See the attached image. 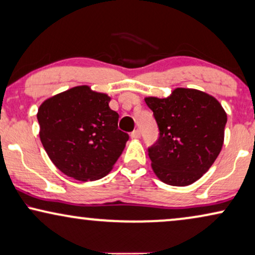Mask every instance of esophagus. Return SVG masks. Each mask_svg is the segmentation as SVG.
<instances>
[{"label":"esophagus","instance_id":"34e87169","mask_svg":"<svg viewBox=\"0 0 255 255\" xmlns=\"http://www.w3.org/2000/svg\"><path fill=\"white\" fill-rule=\"evenodd\" d=\"M131 138H133V139L140 138V131H139V130H134L133 132H131Z\"/></svg>","mask_w":255,"mask_h":255}]
</instances>
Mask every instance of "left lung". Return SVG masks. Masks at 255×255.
I'll return each mask as SVG.
<instances>
[{
  "instance_id": "1",
  "label": "left lung",
  "mask_w": 255,
  "mask_h": 255,
  "mask_svg": "<svg viewBox=\"0 0 255 255\" xmlns=\"http://www.w3.org/2000/svg\"><path fill=\"white\" fill-rule=\"evenodd\" d=\"M145 102L159 128V138L147 148L153 172L170 186L194 183L222 149L228 116L221 103L187 88H176L167 99L146 97Z\"/></svg>"
}]
</instances>
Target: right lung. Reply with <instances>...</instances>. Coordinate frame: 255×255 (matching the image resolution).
Returning a JSON list of instances; mask_svg holds the SVG:
<instances>
[{
	"instance_id": "add662e5",
	"label": "right lung",
	"mask_w": 255,
	"mask_h": 255,
	"mask_svg": "<svg viewBox=\"0 0 255 255\" xmlns=\"http://www.w3.org/2000/svg\"><path fill=\"white\" fill-rule=\"evenodd\" d=\"M107 94L79 86L43 102L37 114L39 137L59 170L80 181L102 179L128 140Z\"/></svg>"
}]
</instances>
